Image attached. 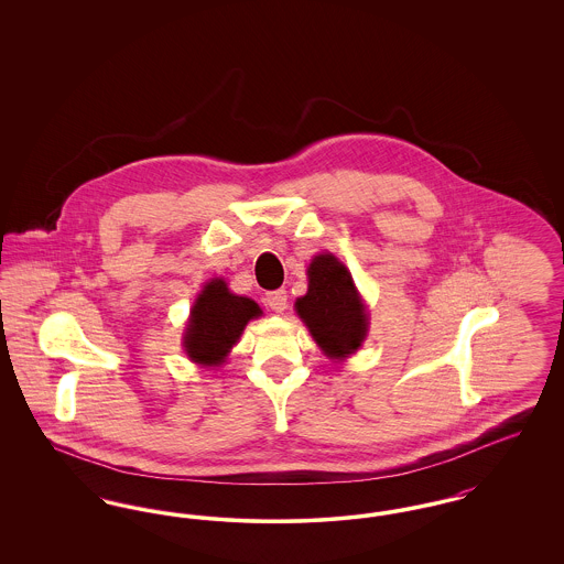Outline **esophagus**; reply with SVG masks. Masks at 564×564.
<instances>
[{
    "mask_svg": "<svg viewBox=\"0 0 564 564\" xmlns=\"http://www.w3.org/2000/svg\"><path fill=\"white\" fill-rule=\"evenodd\" d=\"M267 304L274 313H283L288 308V292L285 290H274L267 294Z\"/></svg>",
    "mask_w": 564,
    "mask_h": 564,
    "instance_id": "34e87169",
    "label": "esophagus"
}]
</instances>
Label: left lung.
I'll use <instances>...</instances> for the list:
<instances>
[{"label":"left lung","instance_id":"obj_1","mask_svg":"<svg viewBox=\"0 0 564 564\" xmlns=\"http://www.w3.org/2000/svg\"><path fill=\"white\" fill-rule=\"evenodd\" d=\"M295 311L332 359L355 352L366 338V306L352 285L349 270L329 253L311 262L308 292L295 300Z\"/></svg>","mask_w":564,"mask_h":564}]
</instances>
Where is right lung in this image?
<instances>
[{
  "label": "right lung",
  "mask_w": 564,
  "mask_h": 564,
  "mask_svg": "<svg viewBox=\"0 0 564 564\" xmlns=\"http://www.w3.org/2000/svg\"><path fill=\"white\" fill-rule=\"evenodd\" d=\"M260 315L262 311L253 300L230 294L221 279H214L192 308L184 338L189 359L203 366H219L239 340L247 322Z\"/></svg>",
  "instance_id": "1"
}]
</instances>
